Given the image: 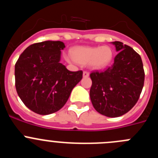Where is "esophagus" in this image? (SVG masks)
Masks as SVG:
<instances>
[{
  "mask_svg": "<svg viewBox=\"0 0 158 158\" xmlns=\"http://www.w3.org/2000/svg\"><path fill=\"white\" fill-rule=\"evenodd\" d=\"M89 76V73L88 71H84L83 72V77H88Z\"/></svg>",
  "mask_w": 158,
  "mask_h": 158,
  "instance_id": "obj_1",
  "label": "esophagus"
}]
</instances>
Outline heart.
Listing matches in <instances>:
<instances>
[{"mask_svg":"<svg viewBox=\"0 0 158 158\" xmlns=\"http://www.w3.org/2000/svg\"><path fill=\"white\" fill-rule=\"evenodd\" d=\"M73 58L83 65L89 64L94 69H104L112 59V50L108 46L103 47H78L73 50ZM68 61L70 58H67Z\"/></svg>","mask_w":158,"mask_h":158,"instance_id":"obj_1","label":"heart"}]
</instances>
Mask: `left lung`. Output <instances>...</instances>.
I'll use <instances>...</instances> for the list:
<instances>
[{
  "label": "left lung",
  "mask_w": 158,
  "mask_h": 158,
  "mask_svg": "<svg viewBox=\"0 0 158 158\" xmlns=\"http://www.w3.org/2000/svg\"><path fill=\"white\" fill-rule=\"evenodd\" d=\"M111 43L118 54L106 70L91 73L90 99L96 111L114 118L126 114L139 100L145 73L142 58L133 48L118 41Z\"/></svg>",
  "instance_id": "1"
}]
</instances>
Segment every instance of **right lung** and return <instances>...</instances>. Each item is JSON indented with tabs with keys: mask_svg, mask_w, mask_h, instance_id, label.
I'll use <instances>...</instances> for the list:
<instances>
[{
	"mask_svg": "<svg viewBox=\"0 0 158 158\" xmlns=\"http://www.w3.org/2000/svg\"><path fill=\"white\" fill-rule=\"evenodd\" d=\"M61 41L31 44L15 65V85L26 107L40 115L56 112L65 104L73 89L82 79L81 70L72 72L60 62Z\"/></svg>",
	"mask_w": 158,
	"mask_h": 158,
	"instance_id": "right-lung-1",
	"label": "right lung"
}]
</instances>
